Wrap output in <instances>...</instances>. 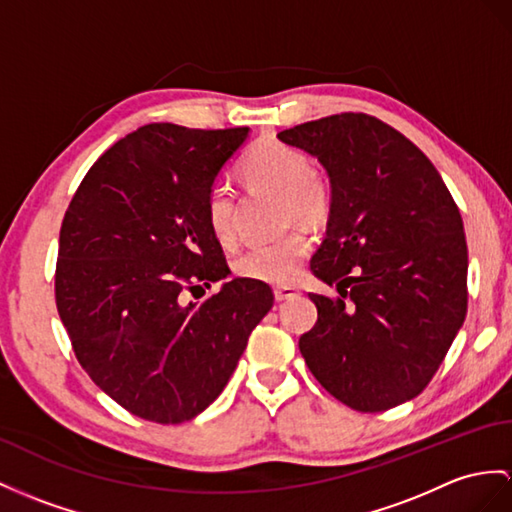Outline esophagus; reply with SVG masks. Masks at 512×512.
<instances>
[{
  "mask_svg": "<svg viewBox=\"0 0 512 512\" xmlns=\"http://www.w3.org/2000/svg\"><path fill=\"white\" fill-rule=\"evenodd\" d=\"M297 295H299V291L295 289V286H273V297H276L278 302H284V299H291Z\"/></svg>",
  "mask_w": 512,
  "mask_h": 512,
  "instance_id": "34e87169",
  "label": "esophagus"
}]
</instances>
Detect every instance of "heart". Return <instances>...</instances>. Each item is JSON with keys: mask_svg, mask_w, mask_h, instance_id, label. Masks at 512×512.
Here are the masks:
<instances>
[{"mask_svg": "<svg viewBox=\"0 0 512 512\" xmlns=\"http://www.w3.org/2000/svg\"><path fill=\"white\" fill-rule=\"evenodd\" d=\"M249 186L278 193L282 197L284 221H302L306 226H321L332 215V186L313 171V160L299 147L278 139L258 141L241 162ZM204 213L208 228L221 245H234L239 199L228 182H213L206 191ZM308 236L302 230L284 234L282 239L249 247L234 258V273L239 278L286 284L291 282L308 254Z\"/></svg>", "mask_w": 512, "mask_h": 512, "instance_id": "obj_1", "label": "heart"}]
</instances>
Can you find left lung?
Wrapping results in <instances>:
<instances>
[{"mask_svg":"<svg viewBox=\"0 0 512 512\" xmlns=\"http://www.w3.org/2000/svg\"><path fill=\"white\" fill-rule=\"evenodd\" d=\"M278 139L317 156L332 184L310 269L339 297L310 295L317 323L299 336V352L323 389L360 413L413 400L467 315L454 197L413 141L365 112L308 121Z\"/></svg>","mask_w":512,"mask_h":512,"instance_id":"left-lung-1","label":"left lung"}]
</instances>
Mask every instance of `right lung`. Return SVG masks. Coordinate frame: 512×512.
Segmentation results:
<instances>
[{
    "label": "right lung",
    "mask_w": 512,
    "mask_h": 512,
    "mask_svg": "<svg viewBox=\"0 0 512 512\" xmlns=\"http://www.w3.org/2000/svg\"><path fill=\"white\" fill-rule=\"evenodd\" d=\"M247 132L149 123L95 160L62 219L56 306L73 354L141 419L206 410L273 306L271 286L247 278L186 302L230 273L204 199Z\"/></svg>",
    "instance_id": "1"
}]
</instances>
